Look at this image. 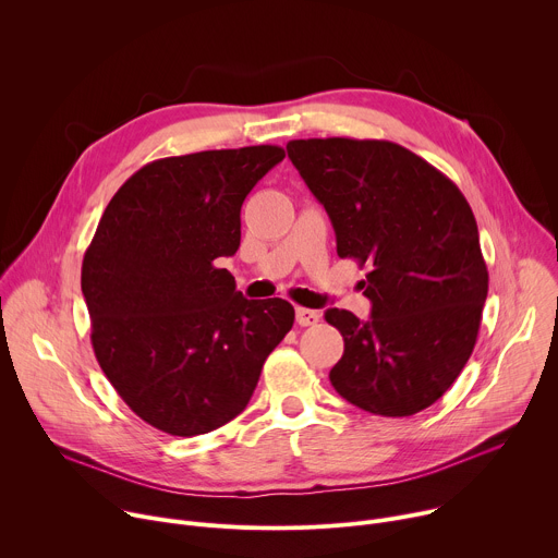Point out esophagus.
I'll return each instance as SVG.
<instances>
[{
    "instance_id": "esophagus-1",
    "label": "esophagus",
    "mask_w": 558,
    "mask_h": 558,
    "mask_svg": "<svg viewBox=\"0 0 558 558\" xmlns=\"http://www.w3.org/2000/svg\"><path fill=\"white\" fill-rule=\"evenodd\" d=\"M320 320V313L313 311V308H304V306H295V323L300 327H311Z\"/></svg>"
}]
</instances>
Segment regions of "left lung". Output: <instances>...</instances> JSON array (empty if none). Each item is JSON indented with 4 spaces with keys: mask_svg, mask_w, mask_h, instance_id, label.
<instances>
[{
    "mask_svg": "<svg viewBox=\"0 0 558 558\" xmlns=\"http://www.w3.org/2000/svg\"><path fill=\"white\" fill-rule=\"evenodd\" d=\"M291 163L333 222L338 256L368 265L371 317L329 308L344 338L333 388L353 407L409 417L452 386L472 355L488 295L480 229L459 187L390 141L287 143Z\"/></svg>",
    "mask_w": 558,
    "mask_h": 558,
    "instance_id": "8db88e82",
    "label": "left lung"
}]
</instances>
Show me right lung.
Here are the masks:
<instances>
[{
	"mask_svg": "<svg viewBox=\"0 0 558 558\" xmlns=\"http://www.w3.org/2000/svg\"><path fill=\"white\" fill-rule=\"evenodd\" d=\"M282 158L278 145L158 158L119 187L86 250L97 362L121 400L168 435L241 415L293 327L287 300L243 298L216 263L241 247V207Z\"/></svg>",
	"mask_w": 558,
	"mask_h": 558,
	"instance_id": "right-lung-1",
	"label": "right lung"
}]
</instances>
